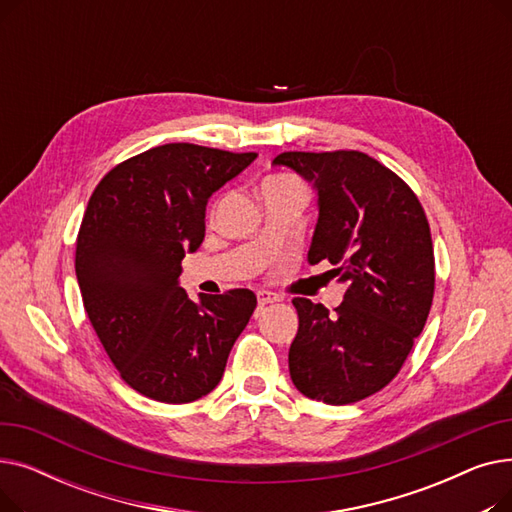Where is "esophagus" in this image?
<instances>
[{"label": "esophagus", "mask_w": 512, "mask_h": 512, "mask_svg": "<svg viewBox=\"0 0 512 512\" xmlns=\"http://www.w3.org/2000/svg\"><path fill=\"white\" fill-rule=\"evenodd\" d=\"M257 301H259V307L263 309V307H267V305H274V303L282 301V297H280V294L272 292V290H259V292H257Z\"/></svg>", "instance_id": "34e87169"}]
</instances>
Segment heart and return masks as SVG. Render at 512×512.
<instances>
[{
    "mask_svg": "<svg viewBox=\"0 0 512 512\" xmlns=\"http://www.w3.org/2000/svg\"><path fill=\"white\" fill-rule=\"evenodd\" d=\"M265 182H294V184H301L297 178H292L288 174H274V176H267Z\"/></svg>",
    "mask_w": 512,
    "mask_h": 512,
    "instance_id": "heart-1",
    "label": "heart"
}]
</instances>
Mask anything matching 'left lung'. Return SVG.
Returning a JSON list of instances; mask_svg holds the SVG:
<instances>
[{"mask_svg": "<svg viewBox=\"0 0 512 512\" xmlns=\"http://www.w3.org/2000/svg\"><path fill=\"white\" fill-rule=\"evenodd\" d=\"M317 191L309 263L346 282L330 313L297 297L292 384L311 400L351 405L388 386L421 334L436 286L434 245L411 186L361 151H286L274 159Z\"/></svg>", "mask_w": 512, "mask_h": 512, "instance_id": "obj_1", "label": "left lung"}]
</instances>
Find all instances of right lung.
Here are the masks:
<instances>
[{
    "label": "right lung",
    "mask_w": 512,
    "mask_h": 512,
    "mask_svg": "<svg viewBox=\"0 0 512 512\" xmlns=\"http://www.w3.org/2000/svg\"><path fill=\"white\" fill-rule=\"evenodd\" d=\"M255 157L159 145L112 168L89 199L74 259L83 305L120 378L147 398L184 405L209 394L257 307L249 288L195 303L178 286L209 197Z\"/></svg>",
    "instance_id": "add662e5"
}]
</instances>
